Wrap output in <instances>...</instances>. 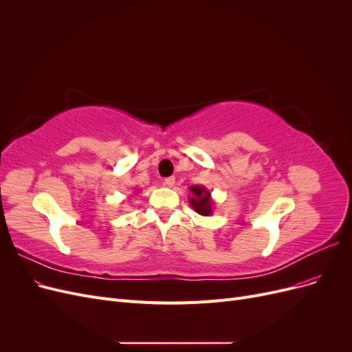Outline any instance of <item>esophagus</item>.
Segmentation results:
<instances>
[{
  "label": "esophagus",
  "mask_w": 352,
  "mask_h": 352,
  "mask_svg": "<svg viewBox=\"0 0 352 352\" xmlns=\"http://www.w3.org/2000/svg\"><path fill=\"white\" fill-rule=\"evenodd\" d=\"M175 184H176V179H175L173 176H170V177H167V179L164 180V185H166V186H168V188L175 186Z\"/></svg>",
  "instance_id": "esophagus-1"
}]
</instances>
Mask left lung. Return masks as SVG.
<instances>
[{
  "label": "left lung",
  "instance_id": "8db88e82",
  "mask_svg": "<svg viewBox=\"0 0 352 352\" xmlns=\"http://www.w3.org/2000/svg\"><path fill=\"white\" fill-rule=\"evenodd\" d=\"M190 198L189 204L198 214L201 216H211L212 210H214V201L211 198V192L204 185H194L189 188Z\"/></svg>",
  "mask_w": 352,
  "mask_h": 352
}]
</instances>
